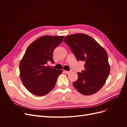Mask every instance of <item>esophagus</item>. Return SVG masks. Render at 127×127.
Wrapping results in <instances>:
<instances>
[{
    "label": "esophagus",
    "mask_w": 127,
    "mask_h": 127,
    "mask_svg": "<svg viewBox=\"0 0 127 127\" xmlns=\"http://www.w3.org/2000/svg\"><path fill=\"white\" fill-rule=\"evenodd\" d=\"M64 73H65V74H68L69 73L70 71H67V70H64Z\"/></svg>",
    "instance_id": "esophagus-1"
}]
</instances>
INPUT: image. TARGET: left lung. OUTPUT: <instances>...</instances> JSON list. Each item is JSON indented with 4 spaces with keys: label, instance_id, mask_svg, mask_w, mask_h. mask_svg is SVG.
Segmentation results:
<instances>
[{
    "label": "left lung",
    "instance_id": "left-lung-1",
    "mask_svg": "<svg viewBox=\"0 0 127 127\" xmlns=\"http://www.w3.org/2000/svg\"><path fill=\"white\" fill-rule=\"evenodd\" d=\"M64 41L77 60L85 63V70L78 73V79L73 86L84 95L96 93L104 85L110 74L107 52L93 38L85 34L67 35Z\"/></svg>",
    "mask_w": 127,
    "mask_h": 127
}]
</instances>
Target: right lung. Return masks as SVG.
I'll list each match as a JSON object with an SVG mask.
<instances>
[{
	"label": "right lung",
	"instance_id": "obj_1",
	"mask_svg": "<svg viewBox=\"0 0 127 127\" xmlns=\"http://www.w3.org/2000/svg\"><path fill=\"white\" fill-rule=\"evenodd\" d=\"M63 36H42L33 42L24 53L20 63L22 82L30 92L44 96L54 88L62 70L49 68V61L53 64L52 53L63 41Z\"/></svg>",
	"mask_w": 127,
	"mask_h": 127
}]
</instances>
